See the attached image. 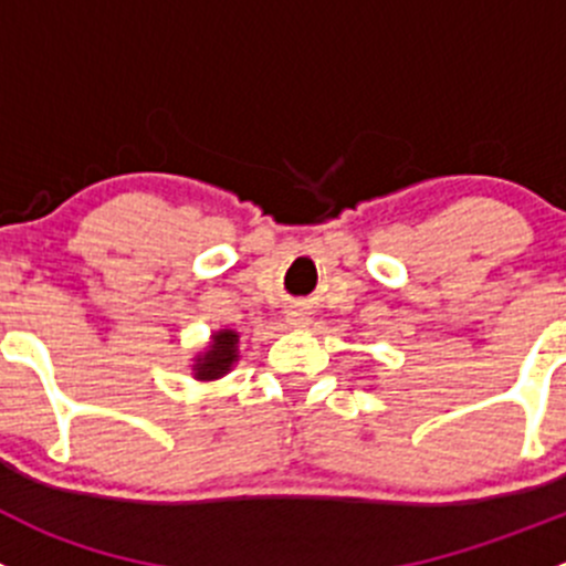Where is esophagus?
Masks as SVG:
<instances>
[{
    "instance_id": "34e87169",
    "label": "esophagus",
    "mask_w": 566,
    "mask_h": 566,
    "mask_svg": "<svg viewBox=\"0 0 566 566\" xmlns=\"http://www.w3.org/2000/svg\"><path fill=\"white\" fill-rule=\"evenodd\" d=\"M306 321H310V317H306V315H295L293 317V326H304Z\"/></svg>"
}]
</instances>
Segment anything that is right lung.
Wrapping results in <instances>:
<instances>
[{"instance_id":"add662e5","label":"right lung","mask_w":566,"mask_h":566,"mask_svg":"<svg viewBox=\"0 0 566 566\" xmlns=\"http://www.w3.org/2000/svg\"><path fill=\"white\" fill-rule=\"evenodd\" d=\"M238 343L240 334L232 332V328H221V332L212 334L205 354L193 359V376L199 381H216V378L227 376L234 361H238Z\"/></svg>"}]
</instances>
